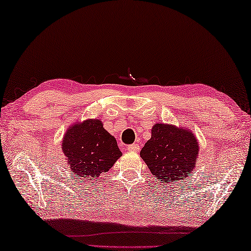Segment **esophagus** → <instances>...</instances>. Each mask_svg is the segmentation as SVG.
I'll list each match as a JSON object with an SVG mask.
<instances>
[{"instance_id":"1","label":"esophagus","mask_w":251,"mask_h":251,"mask_svg":"<svg viewBox=\"0 0 251 251\" xmlns=\"http://www.w3.org/2000/svg\"><path fill=\"white\" fill-rule=\"evenodd\" d=\"M128 150L129 151H139L140 150V147H139V145H137V143H133V145L128 147Z\"/></svg>"}]
</instances>
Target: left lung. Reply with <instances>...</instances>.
Returning a JSON list of instances; mask_svg holds the SVG:
<instances>
[{"instance_id": "8db88e82", "label": "left lung", "mask_w": 251, "mask_h": 251, "mask_svg": "<svg viewBox=\"0 0 251 251\" xmlns=\"http://www.w3.org/2000/svg\"><path fill=\"white\" fill-rule=\"evenodd\" d=\"M140 155L159 181L174 183L187 178L196 168L199 142L190 129L171 123H155Z\"/></svg>"}]
</instances>
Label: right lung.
Listing matches in <instances>:
<instances>
[{
  "mask_svg": "<svg viewBox=\"0 0 251 251\" xmlns=\"http://www.w3.org/2000/svg\"><path fill=\"white\" fill-rule=\"evenodd\" d=\"M61 148L70 172L87 180L108 172L122 155L116 138L103 128L99 119H87L70 126Z\"/></svg>",
  "mask_w": 251,
  "mask_h": 251,
  "instance_id": "right-lung-1",
  "label": "right lung"
}]
</instances>
